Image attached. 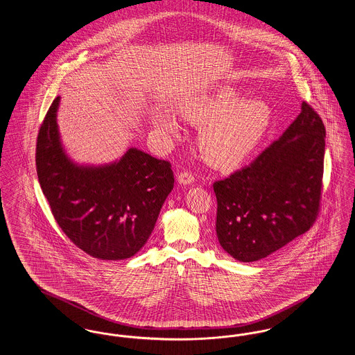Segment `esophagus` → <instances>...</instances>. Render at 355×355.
Masks as SVG:
<instances>
[{
  "instance_id": "34e87169",
  "label": "esophagus",
  "mask_w": 355,
  "mask_h": 355,
  "mask_svg": "<svg viewBox=\"0 0 355 355\" xmlns=\"http://www.w3.org/2000/svg\"><path fill=\"white\" fill-rule=\"evenodd\" d=\"M196 180V175L191 173V171H184L178 173V182L182 184H190L191 182H194Z\"/></svg>"
}]
</instances>
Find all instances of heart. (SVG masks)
I'll return each instance as SVG.
<instances>
[{"instance_id": "obj_1", "label": "heart", "mask_w": 355, "mask_h": 355, "mask_svg": "<svg viewBox=\"0 0 355 355\" xmlns=\"http://www.w3.org/2000/svg\"><path fill=\"white\" fill-rule=\"evenodd\" d=\"M190 120L205 123L202 149L214 164L234 166L248 156L267 132L270 108L260 100H247L230 87L193 100L186 107ZM157 127L166 133H175L180 125L169 112L158 111L152 117Z\"/></svg>"}]
</instances>
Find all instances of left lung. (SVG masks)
Listing matches in <instances>:
<instances>
[{
    "mask_svg": "<svg viewBox=\"0 0 355 355\" xmlns=\"http://www.w3.org/2000/svg\"><path fill=\"white\" fill-rule=\"evenodd\" d=\"M325 125L308 103L283 136L241 171L215 181L216 236L244 263L309 231L320 213Z\"/></svg>",
    "mask_w": 355,
    "mask_h": 355,
    "instance_id": "obj_1",
    "label": "left lung"
}]
</instances>
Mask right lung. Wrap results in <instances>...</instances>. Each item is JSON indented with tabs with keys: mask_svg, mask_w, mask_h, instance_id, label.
<instances>
[{
	"mask_svg": "<svg viewBox=\"0 0 355 355\" xmlns=\"http://www.w3.org/2000/svg\"><path fill=\"white\" fill-rule=\"evenodd\" d=\"M54 99L37 137L38 181L58 226L85 254L123 260L150 236L174 186L171 164L130 148L119 162L78 166L59 140Z\"/></svg>",
	"mask_w": 355,
	"mask_h": 355,
	"instance_id": "add662e5",
	"label": "right lung"
}]
</instances>
